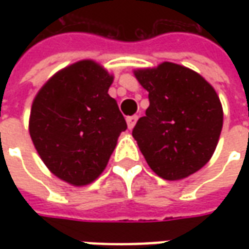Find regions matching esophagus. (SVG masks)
Masks as SVG:
<instances>
[{"label": "esophagus", "mask_w": 249, "mask_h": 249, "mask_svg": "<svg viewBox=\"0 0 249 249\" xmlns=\"http://www.w3.org/2000/svg\"><path fill=\"white\" fill-rule=\"evenodd\" d=\"M137 120H139V116H137V114L126 117V124H128V128H129V129H132V128L135 126L136 123H137Z\"/></svg>", "instance_id": "1"}]
</instances>
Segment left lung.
I'll list each match as a JSON object with an SVG mask.
<instances>
[{
	"mask_svg": "<svg viewBox=\"0 0 249 249\" xmlns=\"http://www.w3.org/2000/svg\"><path fill=\"white\" fill-rule=\"evenodd\" d=\"M149 94V107L132 130L153 172L181 180L213 155L221 128L219 96L196 71L173 62L135 71Z\"/></svg>",
	"mask_w": 249,
	"mask_h": 249,
	"instance_id": "8db88e82",
	"label": "left lung"
}]
</instances>
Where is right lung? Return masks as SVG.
Returning a JSON list of instances; mask_svg holds the SVG:
<instances>
[{
  "mask_svg": "<svg viewBox=\"0 0 249 249\" xmlns=\"http://www.w3.org/2000/svg\"><path fill=\"white\" fill-rule=\"evenodd\" d=\"M112 81L103 66L84 60L56 73L33 101L32 141L51 172L71 185H87L101 175L126 129L108 94Z\"/></svg>",
  "mask_w": 249,
  "mask_h": 249,
  "instance_id": "1",
  "label": "right lung"
}]
</instances>
